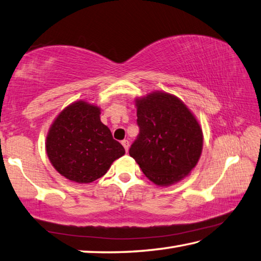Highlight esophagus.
Here are the masks:
<instances>
[{
	"label": "esophagus",
	"instance_id": "obj_1",
	"mask_svg": "<svg viewBox=\"0 0 261 261\" xmlns=\"http://www.w3.org/2000/svg\"><path fill=\"white\" fill-rule=\"evenodd\" d=\"M122 145H123V147H124V149H125V151H127V150H129V147H130V144H129V140H126V139H124V140H122Z\"/></svg>",
	"mask_w": 261,
	"mask_h": 261
}]
</instances>
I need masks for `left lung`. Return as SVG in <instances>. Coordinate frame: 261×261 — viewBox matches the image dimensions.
<instances>
[{"label":"left lung","instance_id":"left-lung-1","mask_svg":"<svg viewBox=\"0 0 261 261\" xmlns=\"http://www.w3.org/2000/svg\"><path fill=\"white\" fill-rule=\"evenodd\" d=\"M139 135L129 154L157 186H171L191 172L202 151V130L176 96L154 91L136 99Z\"/></svg>","mask_w":261,"mask_h":261}]
</instances>
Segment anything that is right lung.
Here are the masks:
<instances>
[{
  "label": "right lung",
  "mask_w": 261,
  "mask_h": 261,
  "mask_svg": "<svg viewBox=\"0 0 261 261\" xmlns=\"http://www.w3.org/2000/svg\"><path fill=\"white\" fill-rule=\"evenodd\" d=\"M99 115L98 106L78 100L65 107L49 127L46 137L48 160L70 181L93 182L125 154Z\"/></svg>",
  "instance_id": "obj_1"
}]
</instances>
